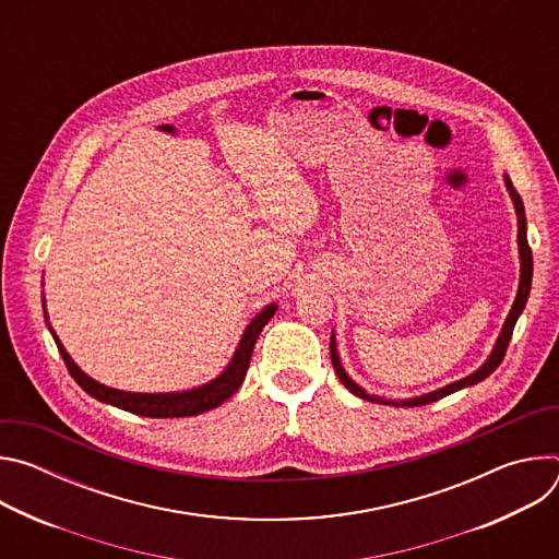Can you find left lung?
<instances>
[{
	"mask_svg": "<svg viewBox=\"0 0 559 559\" xmlns=\"http://www.w3.org/2000/svg\"><path fill=\"white\" fill-rule=\"evenodd\" d=\"M504 183H507V190H509V197L515 205V214H518V250H520V287H518V296H515V302L507 316V321L502 325V332L491 349V356L485 360V365L480 369H475L473 373H468L466 378L462 380H455L442 389H436L431 393H425V395H416V397H407V401H389V397H382V395H373V393H367L360 384H356L347 371L343 369L341 365V358H338V349H336V336L332 332V341H330V356H332V365H334V371L336 376L341 378V382L358 397H362V401H369V403H378V405H391V407H420V405H429V403H436L440 401V397L453 393V391H460L464 386H471V384H477L483 382L485 378H489L498 367L500 362L504 360V354H507V347L511 343V334H513V328L518 323L520 313L524 311V305L528 300V292H531V281H533V254H531V248H528V238H526V214H524V203H522V197L515 192L511 179L504 175Z\"/></svg>",
	"mask_w": 559,
	"mask_h": 559,
	"instance_id": "8db88e82",
	"label": "left lung"
}]
</instances>
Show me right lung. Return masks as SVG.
I'll list each match as a JSON object with an SVG mask.
<instances>
[{"instance_id":"obj_1","label":"right lung","mask_w":559,"mask_h":559,"mask_svg":"<svg viewBox=\"0 0 559 559\" xmlns=\"http://www.w3.org/2000/svg\"><path fill=\"white\" fill-rule=\"evenodd\" d=\"M276 307H278L276 302H270L252 318V323L246 328L241 341H238V347H236L231 360L214 380H210L201 386L188 389V391H173V393H134V391H121V389H112V386L97 382L95 378H91L88 373H84L76 367V362L70 358V354L57 338L50 323H48V330H50V334L57 343V349H59L70 376L74 378V382L86 393L97 397V401L119 407L123 412L136 414V416H145V418H188V416H199L210 409H216L218 405H223L227 401L229 395H234L238 391V386L243 384L257 338L263 332V328L267 325L270 318L274 316ZM44 313L48 321L46 302H44Z\"/></svg>"}]
</instances>
